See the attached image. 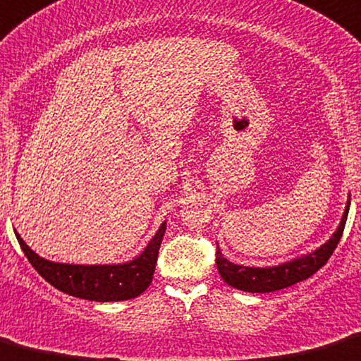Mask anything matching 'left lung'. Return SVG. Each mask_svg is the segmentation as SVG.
I'll return each instance as SVG.
<instances>
[{
    "instance_id": "8db88e82",
    "label": "left lung",
    "mask_w": 361,
    "mask_h": 361,
    "mask_svg": "<svg viewBox=\"0 0 361 361\" xmlns=\"http://www.w3.org/2000/svg\"><path fill=\"white\" fill-rule=\"evenodd\" d=\"M348 212H350V199H348V206L344 209L339 226H337V230L334 231V235L325 244H322L313 252L295 257V259L287 261V263L276 264V267L254 268L244 267V264H235L226 259V257H223L221 250L218 249V252H216V267H218L219 275H221V279L228 286L235 287V289L244 292H261V294L286 289V287L302 282V280L310 279L313 273L320 270L327 263L329 257L332 256L341 237H343Z\"/></svg>"
}]
</instances>
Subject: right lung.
<instances>
[{"label": "right lung", "instance_id": "right-lung-1", "mask_svg": "<svg viewBox=\"0 0 361 361\" xmlns=\"http://www.w3.org/2000/svg\"><path fill=\"white\" fill-rule=\"evenodd\" d=\"M166 233V221L157 233L152 237L143 252L133 261L121 264H69L55 263L37 256L32 249L17 235L22 250L27 256L34 270L39 273L55 289L88 299V301L111 302L126 301L147 290L154 279L155 263H157L159 247Z\"/></svg>", "mask_w": 361, "mask_h": 361}]
</instances>
